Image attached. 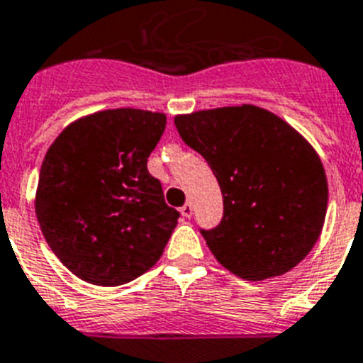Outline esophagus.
<instances>
[{
	"label": "esophagus",
	"instance_id": "34e87169",
	"mask_svg": "<svg viewBox=\"0 0 363 363\" xmlns=\"http://www.w3.org/2000/svg\"><path fill=\"white\" fill-rule=\"evenodd\" d=\"M179 211H182V215H184L185 218L193 217V206H191V202H185L184 206L179 208Z\"/></svg>",
	"mask_w": 363,
	"mask_h": 363
}]
</instances>
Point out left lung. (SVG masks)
I'll list each match as a JSON object with an SVG mask.
<instances>
[{
	"mask_svg": "<svg viewBox=\"0 0 363 363\" xmlns=\"http://www.w3.org/2000/svg\"><path fill=\"white\" fill-rule=\"evenodd\" d=\"M174 124L223 193L220 223L200 228L217 262L245 280L280 277L301 263L321 235L328 203L315 150L256 106L179 115Z\"/></svg>",
	"mask_w": 363,
	"mask_h": 363,
	"instance_id": "left-lung-1",
	"label": "left lung"
}]
</instances>
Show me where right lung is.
I'll list each match as a JSON object with an SVG mask.
<instances>
[{"label": "right lung", "instance_id": "right-lung-1", "mask_svg": "<svg viewBox=\"0 0 363 363\" xmlns=\"http://www.w3.org/2000/svg\"><path fill=\"white\" fill-rule=\"evenodd\" d=\"M163 113L100 111L70 124L48 150L37 218L55 256L94 286H122L154 267L178 224L148 172Z\"/></svg>", "mask_w": 363, "mask_h": 363}]
</instances>
